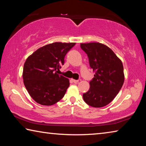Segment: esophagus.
<instances>
[{
	"label": "esophagus",
	"mask_w": 146,
	"mask_h": 146,
	"mask_svg": "<svg viewBox=\"0 0 146 146\" xmlns=\"http://www.w3.org/2000/svg\"><path fill=\"white\" fill-rule=\"evenodd\" d=\"M71 80H72V82L73 83H78V80H75V79H71Z\"/></svg>",
	"instance_id": "1"
}]
</instances>
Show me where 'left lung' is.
Masks as SVG:
<instances>
[{
  "mask_svg": "<svg viewBox=\"0 0 146 146\" xmlns=\"http://www.w3.org/2000/svg\"><path fill=\"white\" fill-rule=\"evenodd\" d=\"M87 54L90 67L95 71L90 90L83 94L86 104L102 108L114 99L124 82L122 61L109 47L99 42L80 44Z\"/></svg>",
  "mask_w": 146,
  "mask_h": 146,
  "instance_id": "left-lung-1",
  "label": "left lung"
}]
</instances>
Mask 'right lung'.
<instances>
[{
    "label": "right lung",
    "mask_w": 146,
    "mask_h": 146,
    "mask_svg": "<svg viewBox=\"0 0 146 146\" xmlns=\"http://www.w3.org/2000/svg\"><path fill=\"white\" fill-rule=\"evenodd\" d=\"M75 45L73 42L47 44L26 59L23 73L24 84L36 102L51 106L63 98L70 80L59 75L56 70L64 65L66 53Z\"/></svg>",
    "instance_id": "1"
}]
</instances>
